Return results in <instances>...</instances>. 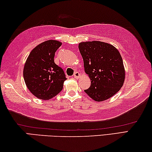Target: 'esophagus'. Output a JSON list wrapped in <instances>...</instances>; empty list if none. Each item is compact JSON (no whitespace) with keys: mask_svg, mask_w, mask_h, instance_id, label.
Instances as JSON below:
<instances>
[{"mask_svg":"<svg viewBox=\"0 0 152 152\" xmlns=\"http://www.w3.org/2000/svg\"><path fill=\"white\" fill-rule=\"evenodd\" d=\"M80 76V74H79V72H75V73H74V75H73V77L75 79H78L79 78V77Z\"/></svg>","mask_w":152,"mask_h":152,"instance_id":"obj_1","label":"esophagus"}]
</instances>
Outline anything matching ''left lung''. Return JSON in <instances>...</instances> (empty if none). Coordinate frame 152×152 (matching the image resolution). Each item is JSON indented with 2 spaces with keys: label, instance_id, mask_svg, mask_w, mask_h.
Returning a JSON list of instances; mask_svg holds the SVG:
<instances>
[{
  "label": "left lung",
  "instance_id": "8db88e82",
  "mask_svg": "<svg viewBox=\"0 0 152 152\" xmlns=\"http://www.w3.org/2000/svg\"><path fill=\"white\" fill-rule=\"evenodd\" d=\"M79 49L91 86L84 91L96 102L111 98L122 88L125 68L121 54L111 44L99 41L81 42Z\"/></svg>",
  "mask_w": 152,
  "mask_h": 152
}]
</instances>
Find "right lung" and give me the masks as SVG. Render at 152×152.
Wrapping results in <instances>:
<instances>
[{
	"label": "right lung",
	"mask_w": 152,
	"mask_h": 152,
	"mask_svg": "<svg viewBox=\"0 0 152 152\" xmlns=\"http://www.w3.org/2000/svg\"><path fill=\"white\" fill-rule=\"evenodd\" d=\"M62 43L45 41L32 50L23 69V78L31 94L41 99H50L63 88L66 76L63 69L55 64L54 57Z\"/></svg>",
	"instance_id": "add662e5"
}]
</instances>
